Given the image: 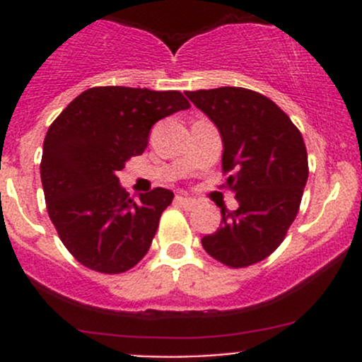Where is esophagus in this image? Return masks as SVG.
I'll list each match as a JSON object with an SVG mask.
<instances>
[{
	"label": "esophagus",
	"instance_id": "obj_1",
	"mask_svg": "<svg viewBox=\"0 0 362 362\" xmlns=\"http://www.w3.org/2000/svg\"><path fill=\"white\" fill-rule=\"evenodd\" d=\"M175 203H177L178 206H182V208H187V210H191V208L196 206L194 199L185 198V196H177V198H175Z\"/></svg>",
	"mask_w": 362,
	"mask_h": 362
}]
</instances>
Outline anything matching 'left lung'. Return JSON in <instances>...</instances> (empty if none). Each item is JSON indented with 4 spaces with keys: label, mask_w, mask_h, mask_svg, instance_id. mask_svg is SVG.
Returning a JSON list of instances; mask_svg holds the SVG:
<instances>
[{
    "label": "left lung",
    "mask_w": 362,
    "mask_h": 362,
    "mask_svg": "<svg viewBox=\"0 0 362 362\" xmlns=\"http://www.w3.org/2000/svg\"><path fill=\"white\" fill-rule=\"evenodd\" d=\"M185 96L217 126L226 185L240 206L222 208V226L203 236V249L229 268H247L279 249L298 215L308 180L301 133L269 98L243 89L187 90Z\"/></svg>",
    "instance_id": "obj_1"
}]
</instances>
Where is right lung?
<instances>
[{
    "label": "right lung",
    "mask_w": 362,
    "mask_h": 362,
    "mask_svg": "<svg viewBox=\"0 0 362 362\" xmlns=\"http://www.w3.org/2000/svg\"><path fill=\"white\" fill-rule=\"evenodd\" d=\"M189 107L178 90L93 87L50 124L40 163L47 211L80 264L117 275L151 249L173 192L156 187L133 202L117 173L144 154L158 120Z\"/></svg>",
    "instance_id": "right-lung-1"
}]
</instances>
